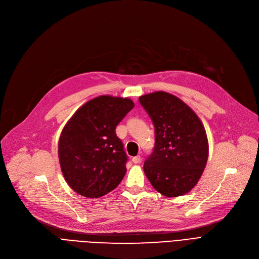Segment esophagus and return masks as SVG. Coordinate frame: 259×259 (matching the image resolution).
<instances>
[{"mask_svg":"<svg viewBox=\"0 0 259 259\" xmlns=\"http://www.w3.org/2000/svg\"><path fill=\"white\" fill-rule=\"evenodd\" d=\"M141 160H142V157L140 155H137L132 158V161L134 162V164H139V162H141Z\"/></svg>","mask_w":259,"mask_h":259,"instance_id":"esophagus-1","label":"esophagus"}]
</instances>
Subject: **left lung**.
Instances as JSON below:
<instances>
[{
  "label": "left lung",
  "mask_w": 259,
  "mask_h": 259,
  "mask_svg": "<svg viewBox=\"0 0 259 259\" xmlns=\"http://www.w3.org/2000/svg\"><path fill=\"white\" fill-rule=\"evenodd\" d=\"M153 121L155 144L144 171L153 188L167 197L181 196L195 187L207 165V133L196 113L165 91L139 99Z\"/></svg>",
  "instance_id": "left-lung-1"
}]
</instances>
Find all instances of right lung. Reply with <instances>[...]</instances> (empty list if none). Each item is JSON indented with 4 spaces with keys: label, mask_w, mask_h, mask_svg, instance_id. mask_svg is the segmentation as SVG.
I'll return each instance as SVG.
<instances>
[{
    "label": "right lung",
    "mask_w": 259,
    "mask_h": 259,
    "mask_svg": "<svg viewBox=\"0 0 259 259\" xmlns=\"http://www.w3.org/2000/svg\"><path fill=\"white\" fill-rule=\"evenodd\" d=\"M133 107L128 98L101 95L67 121L59 141V159L67 184L76 193L102 197L124 179L128 157L115 128Z\"/></svg>",
    "instance_id": "add662e5"
}]
</instances>
